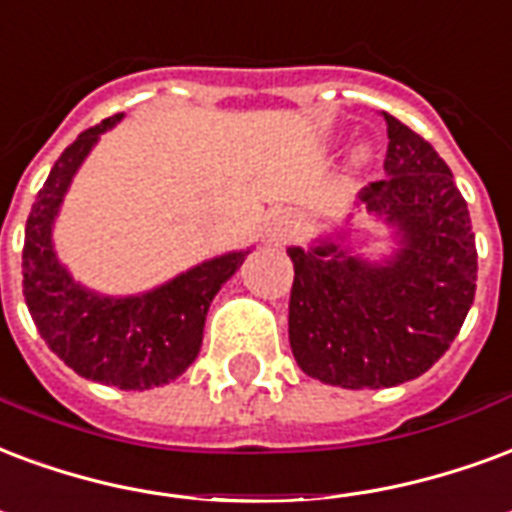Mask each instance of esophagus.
I'll return each instance as SVG.
<instances>
[{
    "label": "esophagus",
    "instance_id": "obj_1",
    "mask_svg": "<svg viewBox=\"0 0 512 512\" xmlns=\"http://www.w3.org/2000/svg\"><path fill=\"white\" fill-rule=\"evenodd\" d=\"M290 230H293V219L287 217L285 211H276L274 217H271V225H268V236L274 238V241H285L290 236Z\"/></svg>",
    "mask_w": 512,
    "mask_h": 512
}]
</instances>
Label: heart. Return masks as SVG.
Here are the masks:
<instances>
[{
    "label": "heart",
    "mask_w": 512,
    "mask_h": 512,
    "mask_svg": "<svg viewBox=\"0 0 512 512\" xmlns=\"http://www.w3.org/2000/svg\"><path fill=\"white\" fill-rule=\"evenodd\" d=\"M366 157H369V154H366V149L355 151V165H363V162H366Z\"/></svg>",
    "instance_id": "heart-1"
}]
</instances>
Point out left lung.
Here are the masks:
<instances>
[{"instance_id":"obj_1","label":"left lung","mask_w":512,"mask_h":512,"mask_svg":"<svg viewBox=\"0 0 512 512\" xmlns=\"http://www.w3.org/2000/svg\"><path fill=\"white\" fill-rule=\"evenodd\" d=\"M385 179L361 203L396 230L372 263L336 241L290 246V347L301 372L361 391L415 380L445 355L475 301L478 249L453 173L429 140L385 113Z\"/></svg>"}]
</instances>
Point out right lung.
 Here are the masks:
<instances>
[{"label": "right lung", "instance_id": "right-lung-1", "mask_svg": "<svg viewBox=\"0 0 512 512\" xmlns=\"http://www.w3.org/2000/svg\"><path fill=\"white\" fill-rule=\"evenodd\" d=\"M121 116L81 132L37 192L26 219L24 298L45 344L75 374L121 391H149L181 377L198 358L208 306L249 249L211 257L149 293L127 298L75 282L54 252V222L81 162Z\"/></svg>", "mask_w": 512, "mask_h": 512}]
</instances>
